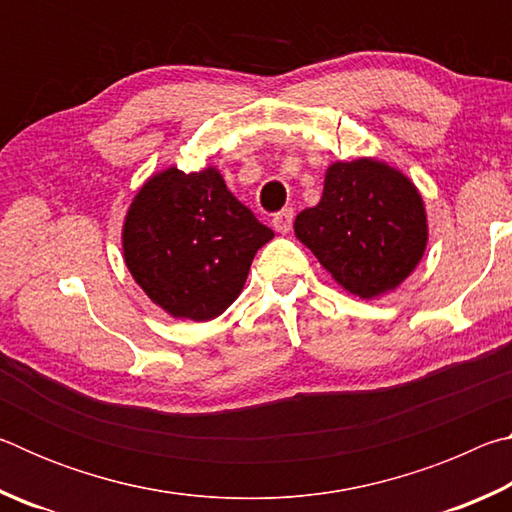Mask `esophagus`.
Wrapping results in <instances>:
<instances>
[{"instance_id":"esophagus-1","label":"esophagus","mask_w":512,"mask_h":512,"mask_svg":"<svg viewBox=\"0 0 512 512\" xmlns=\"http://www.w3.org/2000/svg\"><path fill=\"white\" fill-rule=\"evenodd\" d=\"M291 225H293V210H291V207H287V210L277 212L273 216V228L280 232V235H287V232L291 230Z\"/></svg>"}]
</instances>
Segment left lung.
<instances>
[{
    "mask_svg": "<svg viewBox=\"0 0 512 512\" xmlns=\"http://www.w3.org/2000/svg\"><path fill=\"white\" fill-rule=\"evenodd\" d=\"M293 230L325 271L363 300L400 287L429 239L418 187L375 158L329 164L323 196L296 216Z\"/></svg>",
    "mask_w": 512,
    "mask_h": 512,
    "instance_id": "1",
    "label": "left lung"
}]
</instances>
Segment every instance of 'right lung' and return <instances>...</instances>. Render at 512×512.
I'll list each match as a JSON object with an SVG mask.
<instances>
[{
	"label": "right lung",
	"mask_w": 512,
	"mask_h": 512,
	"mask_svg": "<svg viewBox=\"0 0 512 512\" xmlns=\"http://www.w3.org/2000/svg\"><path fill=\"white\" fill-rule=\"evenodd\" d=\"M273 230L239 203L216 167L162 169L128 207L121 248L133 280L173 318L205 323L239 298Z\"/></svg>",
	"instance_id": "right-lung-1"
}]
</instances>
